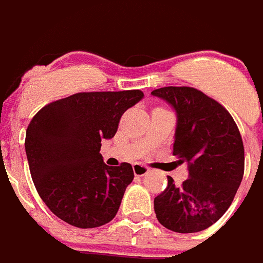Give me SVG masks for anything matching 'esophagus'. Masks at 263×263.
I'll list each match as a JSON object with an SVG mask.
<instances>
[{
	"mask_svg": "<svg viewBox=\"0 0 263 263\" xmlns=\"http://www.w3.org/2000/svg\"><path fill=\"white\" fill-rule=\"evenodd\" d=\"M133 171H134V175L136 176H143L150 171L147 166L145 164H141V163H134L133 164Z\"/></svg>",
	"mask_w": 263,
	"mask_h": 263,
	"instance_id": "obj_1",
	"label": "esophagus"
}]
</instances>
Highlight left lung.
<instances>
[{
	"mask_svg": "<svg viewBox=\"0 0 263 263\" xmlns=\"http://www.w3.org/2000/svg\"><path fill=\"white\" fill-rule=\"evenodd\" d=\"M153 96L166 100L178 115L173 155L187 162L190 178L154 199L158 221L170 231L195 233L210 228L231 206L245 170L240 130L231 113L192 87H163Z\"/></svg>",
	"mask_w": 263,
	"mask_h": 263,
	"instance_id": "1",
	"label": "left lung"
}]
</instances>
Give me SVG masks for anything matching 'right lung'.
I'll return each instance as SVG.
<instances>
[{"label": "right lung", "mask_w": 263, "mask_h": 263, "mask_svg": "<svg viewBox=\"0 0 263 263\" xmlns=\"http://www.w3.org/2000/svg\"><path fill=\"white\" fill-rule=\"evenodd\" d=\"M142 97L139 89L80 92L47 104L30 121L25 148L32 182L63 221L85 229L117 215L133 167L104 163L101 139L115 137L121 116Z\"/></svg>", "instance_id": "obj_1"}]
</instances>
